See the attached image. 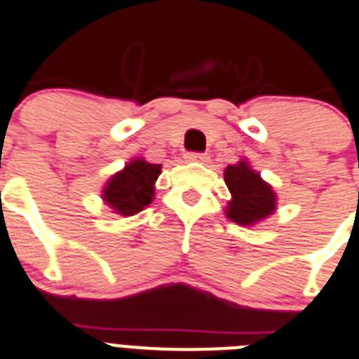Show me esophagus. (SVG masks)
Wrapping results in <instances>:
<instances>
[{
	"label": "esophagus",
	"mask_w": 359,
	"mask_h": 359,
	"mask_svg": "<svg viewBox=\"0 0 359 359\" xmlns=\"http://www.w3.org/2000/svg\"><path fill=\"white\" fill-rule=\"evenodd\" d=\"M186 158H188L189 162H208V155L206 153H188L186 155Z\"/></svg>",
	"instance_id": "34e87169"
}]
</instances>
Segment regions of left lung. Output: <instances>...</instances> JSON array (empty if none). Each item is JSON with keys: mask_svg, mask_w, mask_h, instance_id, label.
I'll return each mask as SVG.
<instances>
[{"mask_svg": "<svg viewBox=\"0 0 359 359\" xmlns=\"http://www.w3.org/2000/svg\"><path fill=\"white\" fill-rule=\"evenodd\" d=\"M224 182L231 194V201L226 206V217L230 221L241 226H254L276 210L272 186L264 182L246 161L228 165L224 170Z\"/></svg>", "mask_w": 359, "mask_h": 359, "instance_id": "8db88e82", "label": "left lung"}]
</instances>
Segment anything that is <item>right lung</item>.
I'll return each mask as SVG.
<instances>
[{
	"label": "right lung",
	"mask_w": 359,
	"mask_h": 359,
	"mask_svg": "<svg viewBox=\"0 0 359 359\" xmlns=\"http://www.w3.org/2000/svg\"><path fill=\"white\" fill-rule=\"evenodd\" d=\"M161 164L133 158L107 180L102 198L120 215L128 217L142 212L155 197V180L161 175Z\"/></svg>",
	"instance_id": "obj_1"
}]
</instances>
